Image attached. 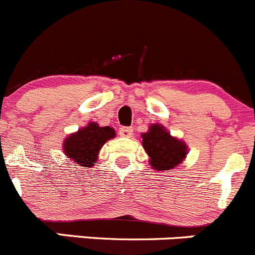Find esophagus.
<instances>
[{"label": "esophagus", "mask_w": 255, "mask_h": 255, "mask_svg": "<svg viewBox=\"0 0 255 255\" xmlns=\"http://www.w3.org/2000/svg\"><path fill=\"white\" fill-rule=\"evenodd\" d=\"M119 135L122 137H131L132 136V128H122L119 130Z\"/></svg>", "instance_id": "esophagus-1"}]
</instances>
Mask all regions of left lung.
I'll use <instances>...</instances> for the list:
<instances>
[{
	"instance_id": "obj_1",
	"label": "left lung",
	"mask_w": 255,
	"mask_h": 255,
	"mask_svg": "<svg viewBox=\"0 0 255 255\" xmlns=\"http://www.w3.org/2000/svg\"><path fill=\"white\" fill-rule=\"evenodd\" d=\"M141 145L148 156V163L155 171L170 172L185 161L188 146L181 138L172 136L161 124H151L141 133Z\"/></svg>"
}]
</instances>
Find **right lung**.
<instances>
[{
	"mask_svg": "<svg viewBox=\"0 0 255 255\" xmlns=\"http://www.w3.org/2000/svg\"><path fill=\"white\" fill-rule=\"evenodd\" d=\"M117 136L110 127H100L98 123L89 122L87 127L68 135L63 141V152L77 166L93 167L97 163L99 152L108 140Z\"/></svg>",
	"mask_w": 255,
	"mask_h": 255,
	"instance_id": "right-lung-1",
	"label": "right lung"
}]
</instances>
